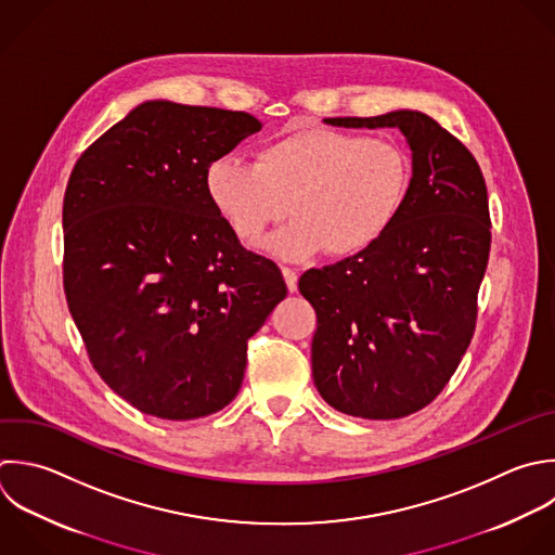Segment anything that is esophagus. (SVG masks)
Masks as SVG:
<instances>
[{
  "label": "esophagus",
  "instance_id": "esophagus-1",
  "mask_svg": "<svg viewBox=\"0 0 555 555\" xmlns=\"http://www.w3.org/2000/svg\"><path fill=\"white\" fill-rule=\"evenodd\" d=\"M282 273H284V280H286V286L291 293L297 291V271L291 269V267H282Z\"/></svg>",
  "mask_w": 555,
  "mask_h": 555
}]
</instances>
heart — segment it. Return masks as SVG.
Returning <instances> with one entry per match:
<instances>
[{"label":"heart","mask_w":555,"mask_h":555,"mask_svg":"<svg viewBox=\"0 0 555 555\" xmlns=\"http://www.w3.org/2000/svg\"><path fill=\"white\" fill-rule=\"evenodd\" d=\"M410 180V158L390 139L301 128L262 145L256 163L217 158L206 171V191L245 243L260 238L291 210L295 219L267 241L271 254L284 260L323 251L351 258L392 228Z\"/></svg>","instance_id":"1"}]
</instances>
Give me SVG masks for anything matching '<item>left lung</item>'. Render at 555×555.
I'll use <instances>...</instances> for the list:
<instances>
[{"instance_id": "left-lung-1", "label": "left lung", "mask_w": 555, "mask_h": 555, "mask_svg": "<svg viewBox=\"0 0 555 555\" xmlns=\"http://www.w3.org/2000/svg\"><path fill=\"white\" fill-rule=\"evenodd\" d=\"M325 121L399 128L412 150L392 228L371 249L299 278L317 312L321 397L351 416L401 418L442 392L473 338L490 254L486 182L473 154L418 111Z\"/></svg>"}]
</instances>
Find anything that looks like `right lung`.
I'll list each match as a JSON object with an SVG mask.
<instances>
[{
  "mask_svg": "<svg viewBox=\"0 0 555 555\" xmlns=\"http://www.w3.org/2000/svg\"><path fill=\"white\" fill-rule=\"evenodd\" d=\"M262 124L147 102L76 163L63 202V284L100 377L137 410L191 421L238 392L247 343L286 297L206 191L210 163Z\"/></svg>",
  "mask_w": 555,
  "mask_h": 555,
  "instance_id": "obj_1",
  "label": "right lung"
}]
</instances>
